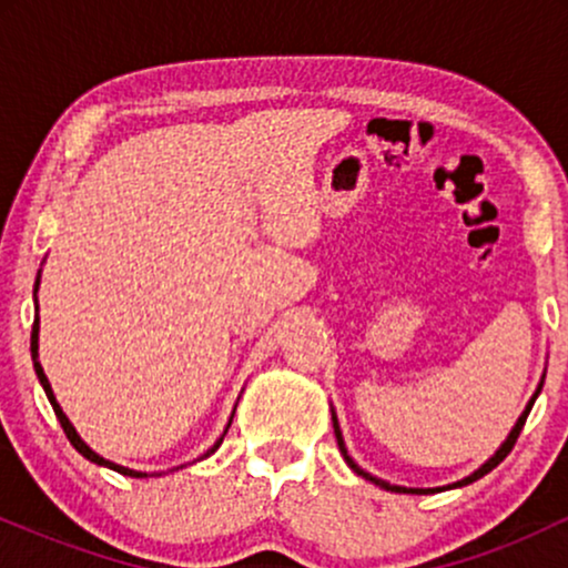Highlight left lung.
Wrapping results in <instances>:
<instances>
[{
  "mask_svg": "<svg viewBox=\"0 0 568 568\" xmlns=\"http://www.w3.org/2000/svg\"><path fill=\"white\" fill-rule=\"evenodd\" d=\"M537 395H539V389H537V393H534V397H531V400H529V406H526V410H524V414H520L518 425H515V427H513L510 438H507L505 443H501V448H499V452H497V454H494V456H491V459H488V462H486V465H484V467H480V470H475L473 475H467V478H465V480H459V484H454V486H443V488H456V486H467V484H473V480L484 478V475H486V473H491V470H494V467H497V465H499V462H501V459H505V456L513 452L515 440H518L520 429H524V425H526V416H529V410H531V406H534V400H537ZM334 433H336V440H338V452H342V454H344V459H347V465H349V467H352V470H355L357 475H363V478H366V480H374V484H376V486L387 488V491H408V494H427V491H440V488H403V486H389V484H387V480H379V478H374V475L363 473V470H361V467H357V465H355V462H352V459H349L347 448H344L342 433H338V425H336V416H334Z\"/></svg>",
  "mask_w": 568,
  "mask_h": 568,
  "instance_id": "1",
  "label": "left lung"
}]
</instances>
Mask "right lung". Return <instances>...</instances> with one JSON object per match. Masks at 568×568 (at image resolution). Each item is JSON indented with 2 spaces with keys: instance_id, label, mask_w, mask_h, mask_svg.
I'll return each mask as SVG.
<instances>
[{
  "instance_id": "right-lung-1",
  "label": "right lung",
  "mask_w": 568,
  "mask_h": 568,
  "mask_svg": "<svg viewBox=\"0 0 568 568\" xmlns=\"http://www.w3.org/2000/svg\"><path fill=\"white\" fill-rule=\"evenodd\" d=\"M37 285H39V280H37ZM37 338H39V321H34V328H31V355L37 357ZM34 368H37V376H39V382H42V387H44V393H48V397H50V403H53V410H55V416H58V422H61V427H63V433H67V438H69V443L71 446L77 448V452H80L82 456H88L90 462H95V465H103V467H112V470H116V473H122V475H130V478H143V473H135V470H128V467H120V465H114V462H109V459H103V456H98L95 452H90L88 446H84V443L80 440V435H77V429L71 427V422L67 419V414H63L61 410V406H58L55 403V395H53V389H50V382H48V376H44V371H42V366H39V363H34ZM224 440V438H221ZM219 440V443H221ZM219 443L216 446L211 448V452L207 454H213L219 448ZM205 454V456H207Z\"/></svg>"
}]
</instances>
